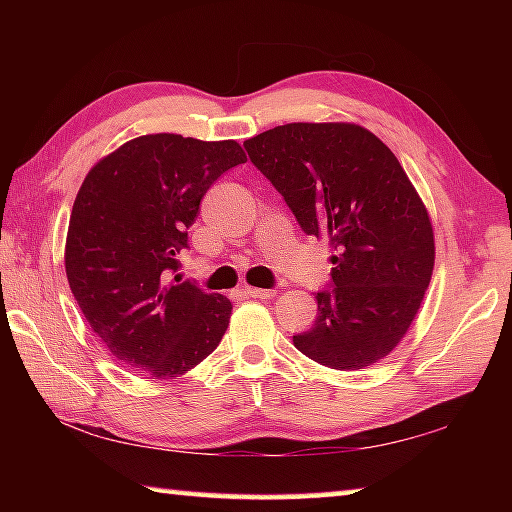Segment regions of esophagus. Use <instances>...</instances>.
Listing matches in <instances>:
<instances>
[{
	"instance_id": "34e87169",
	"label": "esophagus",
	"mask_w": 512,
	"mask_h": 512,
	"mask_svg": "<svg viewBox=\"0 0 512 512\" xmlns=\"http://www.w3.org/2000/svg\"><path fill=\"white\" fill-rule=\"evenodd\" d=\"M250 298H262V300H266V298H273L275 296V291L273 289H259V287H246L244 289Z\"/></svg>"
}]
</instances>
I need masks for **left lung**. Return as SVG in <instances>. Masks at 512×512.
<instances>
[{
	"mask_svg": "<svg viewBox=\"0 0 512 512\" xmlns=\"http://www.w3.org/2000/svg\"><path fill=\"white\" fill-rule=\"evenodd\" d=\"M300 228L329 239L332 289L293 345L320 366L361 370L404 339L433 273V228L395 153L350 121L275 126L244 142Z\"/></svg>",
	"mask_w": 512,
	"mask_h": 512,
	"instance_id": "left-lung-1",
	"label": "left lung"
}]
</instances>
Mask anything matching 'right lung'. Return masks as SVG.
<instances>
[{
  "mask_svg": "<svg viewBox=\"0 0 512 512\" xmlns=\"http://www.w3.org/2000/svg\"><path fill=\"white\" fill-rule=\"evenodd\" d=\"M241 162L235 140L155 133L121 144L85 176L69 216L65 273L92 332L124 366L151 379L180 377L221 343L232 302L167 277L205 192Z\"/></svg>",
  "mask_w": 512,
  "mask_h": 512,
  "instance_id": "1",
  "label": "right lung"
}]
</instances>
